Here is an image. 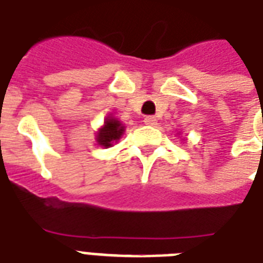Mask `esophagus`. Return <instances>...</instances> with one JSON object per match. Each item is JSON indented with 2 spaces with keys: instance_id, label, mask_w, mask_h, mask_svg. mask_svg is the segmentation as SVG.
Listing matches in <instances>:
<instances>
[{
  "instance_id": "1",
  "label": "esophagus",
  "mask_w": 263,
  "mask_h": 263,
  "mask_svg": "<svg viewBox=\"0 0 263 263\" xmlns=\"http://www.w3.org/2000/svg\"><path fill=\"white\" fill-rule=\"evenodd\" d=\"M143 121L146 125H156L157 124V119L154 117V116H146Z\"/></svg>"
}]
</instances>
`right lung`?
<instances>
[{"mask_svg": "<svg viewBox=\"0 0 263 263\" xmlns=\"http://www.w3.org/2000/svg\"><path fill=\"white\" fill-rule=\"evenodd\" d=\"M123 132L124 127L120 124V121L115 119H107L102 129L98 132L97 140L103 147H109L113 142H117L121 138Z\"/></svg>", "mask_w": 263, "mask_h": 263, "instance_id": "obj_1", "label": "right lung"}]
</instances>
